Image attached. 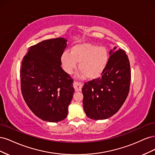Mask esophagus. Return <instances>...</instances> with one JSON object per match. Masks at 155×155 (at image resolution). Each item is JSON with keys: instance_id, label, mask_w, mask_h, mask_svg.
Wrapping results in <instances>:
<instances>
[{"instance_id": "esophagus-1", "label": "esophagus", "mask_w": 155, "mask_h": 155, "mask_svg": "<svg viewBox=\"0 0 155 155\" xmlns=\"http://www.w3.org/2000/svg\"><path fill=\"white\" fill-rule=\"evenodd\" d=\"M74 87L75 88V91H81V88L83 87V84L80 82L78 81H74L73 83Z\"/></svg>"}]
</instances>
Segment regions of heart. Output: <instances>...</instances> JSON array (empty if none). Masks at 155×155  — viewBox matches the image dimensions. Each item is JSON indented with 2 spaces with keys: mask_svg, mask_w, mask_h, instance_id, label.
<instances>
[{
  "mask_svg": "<svg viewBox=\"0 0 155 155\" xmlns=\"http://www.w3.org/2000/svg\"><path fill=\"white\" fill-rule=\"evenodd\" d=\"M109 59V53L104 46L83 43L73 46L70 54L64 52L61 57L63 68L72 73L79 63L78 70L88 79H95L104 72Z\"/></svg>",
  "mask_w": 155,
  "mask_h": 155,
  "instance_id": "obj_1",
  "label": "heart"
}]
</instances>
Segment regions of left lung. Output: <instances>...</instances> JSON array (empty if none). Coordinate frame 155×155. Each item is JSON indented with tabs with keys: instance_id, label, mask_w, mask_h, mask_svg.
I'll use <instances>...</instances> for the list:
<instances>
[{
	"instance_id": "left-lung-1",
	"label": "left lung",
	"mask_w": 155,
	"mask_h": 155,
	"mask_svg": "<svg viewBox=\"0 0 155 155\" xmlns=\"http://www.w3.org/2000/svg\"><path fill=\"white\" fill-rule=\"evenodd\" d=\"M109 55L101 76L85 83L82 88L83 109L92 120H105L116 114L129 92L130 67L125 51L114 46Z\"/></svg>"
}]
</instances>
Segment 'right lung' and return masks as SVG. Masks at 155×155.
<instances>
[{
    "label": "right lung",
    "instance_id": "right-lung-1",
    "mask_svg": "<svg viewBox=\"0 0 155 155\" xmlns=\"http://www.w3.org/2000/svg\"><path fill=\"white\" fill-rule=\"evenodd\" d=\"M67 41L61 37L41 41L30 46L22 60L23 98L33 113L50 122L66 118L74 92L73 79L61 67Z\"/></svg>",
    "mask_w": 155,
    "mask_h": 155
}]
</instances>
